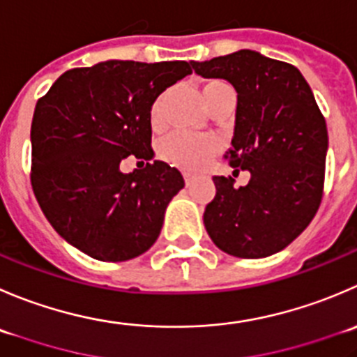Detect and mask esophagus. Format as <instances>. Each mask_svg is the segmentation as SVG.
Wrapping results in <instances>:
<instances>
[{"label":"esophagus","mask_w":357,"mask_h":357,"mask_svg":"<svg viewBox=\"0 0 357 357\" xmlns=\"http://www.w3.org/2000/svg\"><path fill=\"white\" fill-rule=\"evenodd\" d=\"M183 178H185V183L186 186H190L193 183V176L190 174V172H183Z\"/></svg>","instance_id":"1"}]
</instances>
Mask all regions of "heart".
Returning <instances> with one entry per match:
<instances>
[{"label": "heart", "mask_w": 357, "mask_h": 357, "mask_svg": "<svg viewBox=\"0 0 357 357\" xmlns=\"http://www.w3.org/2000/svg\"><path fill=\"white\" fill-rule=\"evenodd\" d=\"M227 83L220 82V79H207L202 83L200 94H202L204 105L207 106L209 99L216 94L221 89H227ZM162 102L164 98H158L151 106L150 120L151 126L157 127L160 123L162 115ZM218 144L214 139L206 136H190V134L176 132L169 136L167 139L162 141L160 144V157L164 158L167 164L174 165V167L183 169V171L195 172L202 169L204 165L209 162V158L216 153Z\"/></svg>", "instance_id": "1"}]
</instances>
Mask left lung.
Returning <instances> with one entry per match:
<instances>
[{"mask_svg":"<svg viewBox=\"0 0 357 357\" xmlns=\"http://www.w3.org/2000/svg\"><path fill=\"white\" fill-rule=\"evenodd\" d=\"M190 64L237 92L225 158L251 174L238 188L231 176H213L216 195L204 211L207 234L237 258L275 255L309 227L323 195L328 130L312 91L295 66L248 48Z\"/></svg>","mask_w":357,"mask_h":357,"instance_id":"1","label":"left lung"}]
</instances>
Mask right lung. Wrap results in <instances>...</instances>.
<instances>
[{"label": "right lung", "mask_w": 357, "mask_h": 357, "mask_svg": "<svg viewBox=\"0 0 357 357\" xmlns=\"http://www.w3.org/2000/svg\"><path fill=\"white\" fill-rule=\"evenodd\" d=\"M190 73L185 61L109 59L69 69L36 102L31 183L66 242L101 261L132 259L155 244L185 179L162 160L129 174L120 162L150 160L151 106Z\"/></svg>", "instance_id": "obj_1"}]
</instances>
